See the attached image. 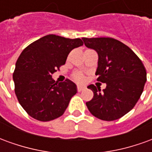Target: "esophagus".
I'll return each mask as SVG.
<instances>
[{
	"label": "esophagus",
	"instance_id": "esophagus-1",
	"mask_svg": "<svg viewBox=\"0 0 152 152\" xmlns=\"http://www.w3.org/2000/svg\"><path fill=\"white\" fill-rule=\"evenodd\" d=\"M85 89H86V87H85V86H77V90H78L79 92L82 91V90H84Z\"/></svg>",
	"mask_w": 152,
	"mask_h": 152
}]
</instances>
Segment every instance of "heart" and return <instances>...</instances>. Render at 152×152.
Wrapping results in <instances>:
<instances>
[{
	"instance_id": "1",
	"label": "heart",
	"mask_w": 152,
	"mask_h": 152,
	"mask_svg": "<svg viewBox=\"0 0 152 152\" xmlns=\"http://www.w3.org/2000/svg\"><path fill=\"white\" fill-rule=\"evenodd\" d=\"M74 79L77 80V81H79V82H82L85 80V76L81 73H76L74 75Z\"/></svg>"
}]
</instances>
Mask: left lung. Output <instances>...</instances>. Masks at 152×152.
<instances>
[{
    "label": "left lung",
    "instance_id": "obj_1",
    "mask_svg": "<svg viewBox=\"0 0 152 152\" xmlns=\"http://www.w3.org/2000/svg\"><path fill=\"white\" fill-rule=\"evenodd\" d=\"M86 47L99 55L95 74L106 83L101 91L94 85L88 86L94 98L86 106L100 120L112 121L130 112L140 99L147 81V72L140 58L129 47L110 37L82 38Z\"/></svg>",
    "mask_w": 152,
    "mask_h": 152
}]
</instances>
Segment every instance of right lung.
I'll return each mask as SVG.
<instances>
[{
	"instance_id": "add662e5",
	"label": "right lung",
	"mask_w": 152,
	"mask_h": 152,
	"mask_svg": "<svg viewBox=\"0 0 152 152\" xmlns=\"http://www.w3.org/2000/svg\"><path fill=\"white\" fill-rule=\"evenodd\" d=\"M80 38L47 35L29 45L18 57L13 80L20 105L30 116L40 121L59 117L77 93L70 80L55 83L52 74L66 63L69 53L83 45Z\"/></svg>"
}]
</instances>
